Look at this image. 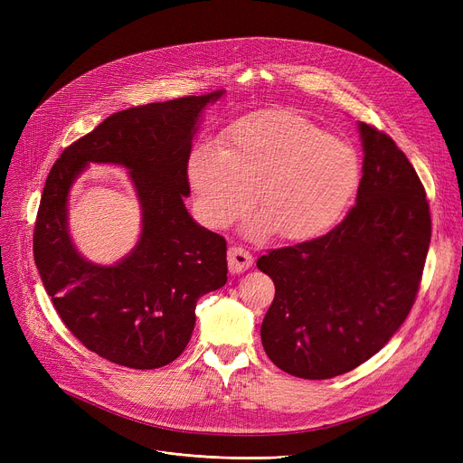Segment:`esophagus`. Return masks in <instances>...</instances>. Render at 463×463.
I'll use <instances>...</instances> for the list:
<instances>
[{
    "instance_id": "1",
    "label": "esophagus",
    "mask_w": 463,
    "mask_h": 463,
    "mask_svg": "<svg viewBox=\"0 0 463 463\" xmlns=\"http://www.w3.org/2000/svg\"><path fill=\"white\" fill-rule=\"evenodd\" d=\"M227 260H229V270H231L232 274L244 272V270H248L250 266L253 264V257L250 255V251H246L241 246H232V248H229Z\"/></svg>"
}]
</instances>
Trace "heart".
Listing matches in <instances>:
<instances>
[{
	"mask_svg": "<svg viewBox=\"0 0 463 463\" xmlns=\"http://www.w3.org/2000/svg\"><path fill=\"white\" fill-rule=\"evenodd\" d=\"M353 146L300 114L270 110L232 126L222 148L201 144L189 182L210 227H227L253 206L260 227L281 240H307L332 227L358 185Z\"/></svg>",
	"mask_w": 463,
	"mask_h": 463,
	"instance_id": "heart-1",
	"label": "heart"
}]
</instances>
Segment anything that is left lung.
I'll use <instances>...</instances> for the list:
<instances>
[{
    "mask_svg": "<svg viewBox=\"0 0 463 463\" xmlns=\"http://www.w3.org/2000/svg\"><path fill=\"white\" fill-rule=\"evenodd\" d=\"M358 128L356 204L326 234L257 260L276 285L262 347L300 379L342 375L379 353L420 288L431 238L426 189L391 137L370 124Z\"/></svg>",
    "mask_w": 463,
    "mask_h": 463,
    "instance_id": "obj_1",
    "label": "left lung"
}]
</instances>
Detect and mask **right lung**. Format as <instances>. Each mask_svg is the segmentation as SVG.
<instances>
[{
  "mask_svg": "<svg viewBox=\"0 0 463 463\" xmlns=\"http://www.w3.org/2000/svg\"><path fill=\"white\" fill-rule=\"evenodd\" d=\"M223 91L110 114L61 152L46 178L33 259L63 325L91 353L135 370L176 360L197 300L227 283V241L193 222L187 163L203 109ZM88 162L130 168L143 206L136 250L114 267L91 265L70 244L66 194Z\"/></svg>",
  "mask_w": 463,
  "mask_h": 463,
  "instance_id": "add662e5",
  "label": "right lung"
}]
</instances>
